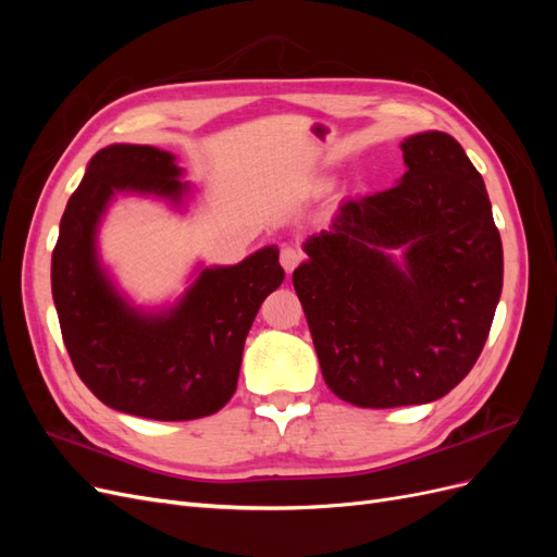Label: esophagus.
<instances>
[{"instance_id":"34e87169","label":"esophagus","mask_w":557,"mask_h":557,"mask_svg":"<svg viewBox=\"0 0 557 557\" xmlns=\"http://www.w3.org/2000/svg\"><path fill=\"white\" fill-rule=\"evenodd\" d=\"M305 260V256H301V250L299 248H295V246H283L281 248V264H283V269L285 272H295V267Z\"/></svg>"}]
</instances>
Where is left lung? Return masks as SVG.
<instances>
[{
	"label": "left lung",
	"mask_w": 557,
	"mask_h": 557,
	"mask_svg": "<svg viewBox=\"0 0 557 557\" xmlns=\"http://www.w3.org/2000/svg\"><path fill=\"white\" fill-rule=\"evenodd\" d=\"M401 150V181L346 199L293 274L327 387L362 409L450 393L476 364L502 295L499 230L462 146L423 132Z\"/></svg>",
	"instance_id": "obj_1"
}]
</instances>
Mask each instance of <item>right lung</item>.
I'll use <instances>...</instances> for the list:
<instances>
[{"mask_svg":"<svg viewBox=\"0 0 557 557\" xmlns=\"http://www.w3.org/2000/svg\"><path fill=\"white\" fill-rule=\"evenodd\" d=\"M174 156L113 144L90 160L66 201L50 262L62 339L90 393L107 407L150 420H193L221 411L237 391L244 342L267 295L285 278L278 248L234 267L205 269L178 305L132 309L97 260V225L115 193L178 201Z\"/></svg>","mask_w":557,"mask_h":557,"instance_id":"right-lung-1","label":"right lung"}]
</instances>
